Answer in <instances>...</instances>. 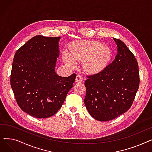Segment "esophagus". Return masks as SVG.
I'll use <instances>...</instances> for the list:
<instances>
[{"label":"esophagus","mask_w":152,"mask_h":152,"mask_svg":"<svg viewBox=\"0 0 152 152\" xmlns=\"http://www.w3.org/2000/svg\"><path fill=\"white\" fill-rule=\"evenodd\" d=\"M83 81V77L81 75H77L76 77V83H81Z\"/></svg>","instance_id":"esophagus-1"}]
</instances>
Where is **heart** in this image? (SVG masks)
Here are the masks:
<instances>
[{"label": "heart", "mask_w": 152, "mask_h": 152, "mask_svg": "<svg viewBox=\"0 0 152 152\" xmlns=\"http://www.w3.org/2000/svg\"><path fill=\"white\" fill-rule=\"evenodd\" d=\"M70 55L64 53V59L70 65L74 61H83L84 69L89 73H97L104 68L110 61L112 53L110 48L102 44L92 41L75 42L70 47Z\"/></svg>", "instance_id": "heart-1"}]
</instances>
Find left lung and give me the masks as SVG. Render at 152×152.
Returning a JSON list of instances; mask_svg holds the SVG:
<instances>
[{
    "label": "left lung",
    "instance_id": "obj_1",
    "mask_svg": "<svg viewBox=\"0 0 152 152\" xmlns=\"http://www.w3.org/2000/svg\"><path fill=\"white\" fill-rule=\"evenodd\" d=\"M118 47L115 60L102 71L87 76L84 103L100 121L113 119L128 110L139 87L137 61L126 45L113 38Z\"/></svg>",
    "mask_w": 152,
    "mask_h": 152
}]
</instances>
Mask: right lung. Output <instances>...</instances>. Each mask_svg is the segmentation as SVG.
Here are the masks:
<instances>
[{
  "instance_id": "1",
  "label": "right lung",
  "mask_w": 152,
  "mask_h": 152,
  "mask_svg": "<svg viewBox=\"0 0 152 152\" xmlns=\"http://www.w3.org/2000/svg\"><path fill=\"white\" fill-rule=\"evenodd\" d=\"M60 37L38 35L16 52L10 84L20 108L37 118L55 115L73 87L76 74L61 77L55 71Z\"/></svg>"
}]
</instances>
